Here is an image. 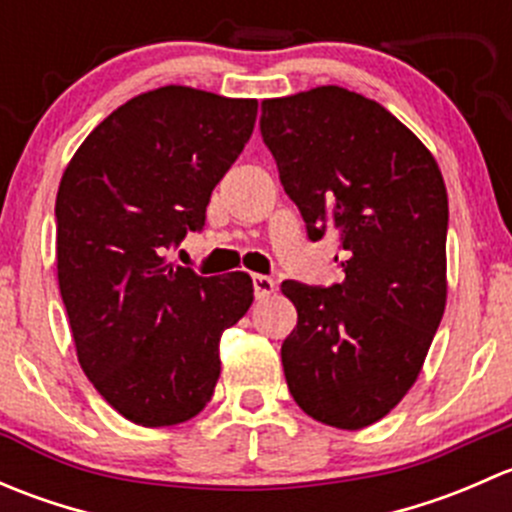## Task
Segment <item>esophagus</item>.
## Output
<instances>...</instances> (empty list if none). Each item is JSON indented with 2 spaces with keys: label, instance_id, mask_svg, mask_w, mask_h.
I'll use <instances>...</instances> for the list:
<instances>
[{
  "label": "esophagus",
  "instance_id": "esophagus-1",
  "mask_svg": "<svg viewBox=\"0 0 512 512\" xmlns=\"http://www.w3.org/2000/svg\"><path fill=\"white\" fill-rule=\"evenodd\" d=\"M252 289H255L257 299H267L275 292V280L267 275H252Z\"/></svg>",
  "mask_w": 512,
  "mask_h": 512
}]
</instances>
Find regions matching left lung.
I'll use <instances>...</instances> for the list:
<instances>
[{
	"mask_svg": "<svg viewBox=\"0 0 512 512\" xmlns=\"http://www.w3.org/2000/svg\"><path fill=\"white\" fill-rule=\"evenodd\" d=\"M260 133L309 240L332 230L344 250L342 282H282L297 307L289 394L327 426H371L411 389L446 309L441 170L394 113L342 86L265 101Z\"/></svg>",
	"mask_w": 512,
	"mask_h": 512,
	"instance_id": "1",
	"label": "left lung"
}]
</instances>
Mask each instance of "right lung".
<instances>
[{
    "mask_svg": "<svg viewBox=\"0 0 512 512\" xmlns=\"http://www.w3.org/2000/svg\"><path fill=\"white\" fill-rule=\"evenodd\" d=\"M257 101L163 86L89 133L56 193V267L81 369L128 421L205 409L220 337L252 304L245 272L168 265L255 128Z\"/></svg>",
    "mask_w": 512,
    "mask_h": 512,
    "instance_id": "1",
    "label": "right lung"
}]
</instances>
